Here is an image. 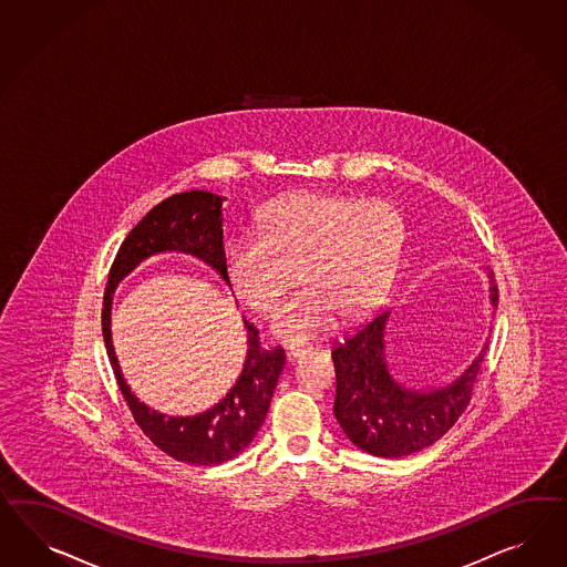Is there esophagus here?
Instances as JSON below:
<instances>
[{
    "mask_svg": "<svg viewBox=\"0 0 567 567\" xmlns=\"http://www.w3.org/2000/svg\"><path fill=\"white\" fill-rule=\"evenodd\" d=\"M308 348H296V346H291L286 350V358H288V362H296L298 358L305 357L307 354Z\"/></svg>",
    "mask_w": 567,
    "mask_h": 567,
    "instance_id": "obj_1",
    "label": "esophagus"
}]
</instances>
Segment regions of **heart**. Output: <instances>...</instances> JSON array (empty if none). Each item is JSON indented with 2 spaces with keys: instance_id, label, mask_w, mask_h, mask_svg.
<instances>
[{
  "instance_id": "obj_1",
  "label": "heart",
  "mask_w": 567,
  "mask_h": 567,
  "mask_svg": "<svg viewBox=\"0 0 567 567\" xmlns=\"http://www.w3.org/2000/svg\"><path fill=\"white\" fill-rule=\"evenodd\" d=\"M402 243V215L383 198L286 196L262 209L259 234L227 244V281L244 305L267 315L296 274L300 288L277 310L274 331L288 341L310 340L338 310L357 317L381 298Z\"/></svg>"
}]
</instances>
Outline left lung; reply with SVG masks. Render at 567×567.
<instances>
[{
  "instance_id": "left-lung-1",
  "label": "left lung",
  "mask_w": 567,
  "mask_h": 567,
  "mask_svg": "<svg viewBox=\"0 0 567 567\" xmlns=\"http://www.w3.org/2000/svg\"><path fill=\"white\" fill-rule=\"evenodd\" d=\"M491 300L497 307L499 290L495 284ZM388 317V310L377 312L331 352L338 377L333 414L360 450L379 457H402L439 441L462 416L468 408L486 346L468 371L450 388L426 393L408 391L389 377L385 364L383 329Z\"/></svg>"
}]
</instances>
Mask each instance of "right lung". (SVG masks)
Returning a JSON list of instances; mask_svg holds the SVG:
<instances>
[{"mask_svg": "<svg viewBox=\"0 0 567 567\" xmlns=\"http://www.w3.org/2000/svg\"><path fill=\"white\" fill-rule=\"evenodd\" d=\"M178 250L207 262L219 276H226V250L221 229V198L205 190H188L169 196L130 229L115 255L103 293V340L114 369L117 388L128 402L132 416L146 437L163 453L195 466H215L234 460L250 445L267 416L277 379L286 364L281 348H260L259 331L246 323L248 354L243 374L226 398L205 414L172 419L141 404L124 383L115 360L110 329V308L115 284L146 257ZM229 284V281H227Z\"/></svg>", "mask_w": 567, "mask_h": 567, "instance_id": "1", "label": "right lung"}]
</instances>
